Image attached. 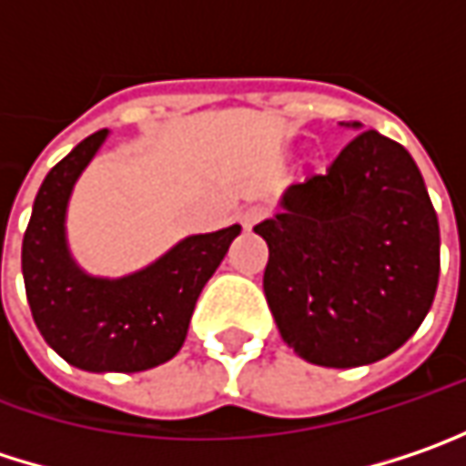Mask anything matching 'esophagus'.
I'll list each match as a JSON object with an SVG mask.
<instances>
[{
    "label": "esophagus",
    "instance_id": "obj_1",
    "mask_svg": "<svg viewBox=\"0 0 466 466\" xmlns=\"http://www.w3.org/2000/svg\"><path fill=\"white\" fill-rule=\"evenodd\" d=\"M263 218H266V208L260 206H250L248 210H242V216H239V221H242L245 229H253Z\"/></svg>",
    "mask_w": 466,
    "mask_h": 466
}]
</instances>
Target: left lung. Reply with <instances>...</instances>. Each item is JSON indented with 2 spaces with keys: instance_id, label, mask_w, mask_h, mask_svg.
<instances>
[{
  "instance_id": "obj_1",
  "label": "left lung",
  "mask_w": 466,
  "mask_h": 466,
  "mask_svg": "<svg viewBox=\"0 0 466 466\" xmlns=\"http://www.w3.org/2000/svg\"><path fill=\"white\" fill-rule=\"evenodd\" d=\"M279 206L256 227L268 245L263 292L300 359L364 367L420 329L438 289L441 229L398 142L361 131L327 174L292 184Z\"/></svg>"
}]
</instances>
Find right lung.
<instances>
[{
	"label": "right lung",
	"mask_w": 466,
	"mask_h": 466,
	"mask_svg": "<svg viewBox=\"0 0 466 466\" xmlns=\"http://www.w3.org/2000/svg\"><path fill=\"white\" fill-rule=\"evenodd\" d=\"M95 131L46 174L23 234V279L34 321L49 348L86 371H145L184 345L195 303L224 260L239 224L181 239L124 279L84 274L66 245L73 184L105 142Z\"/></svg>",
	"instance_id": "obj_1"
}]
</instances>
